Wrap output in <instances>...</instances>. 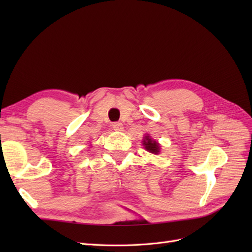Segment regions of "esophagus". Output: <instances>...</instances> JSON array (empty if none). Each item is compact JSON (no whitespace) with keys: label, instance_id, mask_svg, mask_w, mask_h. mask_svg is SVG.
Segmentation results:
<instances>
[{"label":"esophagus","instance_id":"esophagus-1","mask_svg":"<svg viewBox=\"0 0 252 252\" xmlns=\"http://www.w3.org/2000/svg\"><path fill=\"white\" fill-rule=\"evenodd\" d=\"M112 127L114 128V130H118V131H123V124L122 123H113L112 124Z\"/></svg>","mask_w":252,"mask_h":252}]
</instances>
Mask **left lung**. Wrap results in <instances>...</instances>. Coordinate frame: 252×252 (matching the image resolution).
I'll return each instance as SVG.
<instances>
[{"label": "left lung", "instance_id": "1", "mask_svg": "<svg viewBox=\"0 0 252 252\" xmlns=\"http://www.w3.org/2000/svg\"><path fill=\"white\" fill-rule=\"evenodd\" d=\"M143 145L145 149H146L150 154H154V155H158L159 152V144L152 140L149 135L144 136V140H143Z\"/></svg>", "mask_w": 252, "mask_h": 252}]
</instances>
